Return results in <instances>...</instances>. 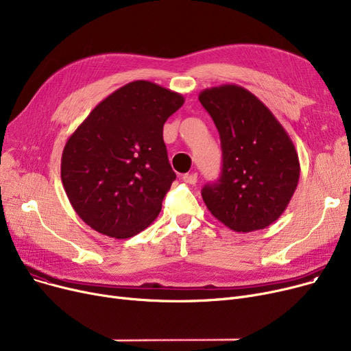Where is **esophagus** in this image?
Listing matches in <instances>:
<instances>
[{"mask_svg": "<svg viewBox=\"0 0 351 351\" xmlns=\"http://www.w3.org/2000/svg\"><path fill=\"white\" fill-rule=\"evenodd\" d=\"M183 180H185L186 183H191V185H195V183L197 182V175L196 173H185L183 175V178H182Z\"/></svg>", "mask_w": 351, "mask_h": 351, "instance_id": "1", "label": "esophagus"}]
</instances>
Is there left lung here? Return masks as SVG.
Listing matches in <instances>:
<instances>
[{
    "label": "left lung",
    "instance_id": "1",
    "mask_svg": "<svg viewBox=\"0 0 351 351\" xmlns=\"http://www.w3.org/2000/svg\"><path fill=\"white\" fill-rule=\"evenodd\" d=\"M199 101L222 143V175L202 189L209 212L229 229L247 233L270 226L298 188L300 162L290 136L270 109L234 84L204 89Z\"/></svg>",
    "mask_w": 351,
    "mask_h": 351
}]
</instances>
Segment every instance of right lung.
I'll use <instances>...</instances> for the list:
<instances>
[{
	"mask_svg": "<svg viewBox=\"0 0 351 351\" xmlns=\"http://www.w3.org/2000/svg\"><path fill=\"white\" fill-rule=\"evenodd\" d=\"M183 102L178 92L158 84L129 82L101 101L68 138L62 185L88 226L128 239L158 217L176 179L163 123Z\"/></svg>",
	"mask_w": 351,
	"mask_h": 351,
	"instance_id": "obj_1",
	"label": "right lung"
}]
</instances>
